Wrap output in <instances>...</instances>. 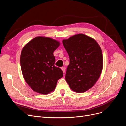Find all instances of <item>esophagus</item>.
Instances as JSON below:
<instances>
[{
  "label": "esophagus",
  "mask_w": 126,
  "mask_h": 126,
  "mask_svg": "<svg viewBox=\"0 0 126 126\" xmlns=\"http://www.w3.org/2000/svg\"><path fill=\"white\" fill-rule=\"evenodd\" d=\"M61 69H62V70H63V74H64V72H65V69H66V68H65V67H62V68H61Z\"/></svg>",
  "instance_id": "obj_1"
}]
</instances>
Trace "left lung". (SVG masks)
I'll use <instances>...</instances> for the list:
<instances>
[{"label":"left lung","instance_id":"8db88e82","mask_svg":"<svg viewBox=\"0 0 126 126\" xmlns=\"http://www.w3.org/2000/svg\"><path fill=\"white\" fill-rule=\"evenodd\" d=\"M70 63L66 80L75 92L84 93L93 87L99 78L103 68L101 49L93 38L79 33L63 39Z\"/></svg>","mask_w":126,"mask_h":126}]
</instances>
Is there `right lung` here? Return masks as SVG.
<instances>
[{
    "instance_id": "add662e5",
    "label": "right lung",
    "mask_w": 126,
    "mask_h": 126,
    "mask_svg": "<svg viewBox=\"0 0 126 126\" xmlns=\"http://www.w3.org/2000/svg\"><path fill=\"white\" fill-rule=\"evenodd\" d=\"M60 45L55 39L37 37L26 44L21 52L20 66L27 83L33 90L41 94L54 91L63 72L56 67L54 51Z\"/></svg>"
}]
</instances>
